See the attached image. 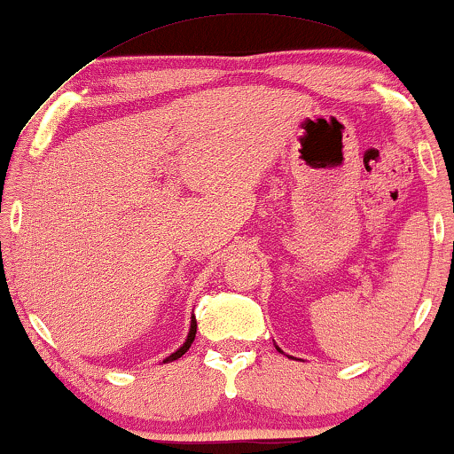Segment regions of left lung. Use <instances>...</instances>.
<instances>
[{
  "mask_svg": "<svg viewBox=\"0 0 454 454\" xmlns=\"http://www.w3.org/2000/svg\"><path fill=\"white\" fill-rule=\"evenodd\" d=\"M277 349H278V347H277ZM278 351H281V349H278ZM281 353H283V351H281Z\"/></svg>",
  "mask_w": 454,
  "mask_h": 454,
  "instance_id": "8db88e82",
  "label": "left lung"
}]
</instances>
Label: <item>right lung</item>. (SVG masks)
Returning a JSON list of instances; mask_svg holds the SVG:
<instances>
[{
    "label": "right lung",
    "instance_id": "add662e5",
    "mask_svg": "<svg viewBox=\"0 0 454 454\" xmlns=\"http://www.w3.org/2000/svg\"><path fill=\"white\" fill-rule=\"evenodd\" d=\"M196 328H198V326H196V318H194V316H192V320H190V333H188V337H185V340H184V345H182V347H179V349H177V351H173V353H171V356H167V357L163 359V364L176 362V359H179V357H182V356H184V353L190 349V347H192V343H194V339H196Z\"/></svg>",
    "mask_w": 454,
    "mask_h": 454
}]
</instances>
